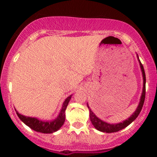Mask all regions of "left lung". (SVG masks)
<instances>
[{
	"label": "left lung",
	"instance_id": "1",
	"mask_svg": "<svg viewBox=\"0 0 157 157\" xmlns=\"http://www.w3.org/2000/svg\"><path fill=\"white\" fill-rule=\"evenodd\" d=\"M138 61H139L140 67H141V72H142V76H143V90H142V94H141V99H140L139 105H138L136 111L133 113L132 116H130V118H128L127 120H126L125 121H123V123H116V124H110V123H108L105 121H102L101 120H100L99 118L97 117L94 112L91 111V109H90V107H89L88 104H87V107H88L89 110H90V121L97 130H100V131H102V132H106V133L117 132V131H119V130H122V129L123 128H125V127H127V126L130 125V123H132L134 120H136V118L138 117L139 113L141 112V109H142V107H143L144 102H145V81H146V79H145V70H144L143 65L141 64L139 58H138Z\"/></svg>",
	"mask_w": 157,
	"mask_h": 157
}]
</instances>
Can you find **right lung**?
Instances as JSON below:
<instances>
[{"label": "right lung", "mask_w": 157, "mask_h": 157, "mask_svg": "<svg viewBox=\"0 0 157 157\" xmlns=\"http://www.w3.org/2000/svg\"><path fill=\"white\" fill-rule=\"evenodd\" d=\"M71 95L67 98L64 101L62 106V109L59 112V116L56 118V120L53 121H42L38 119L33 117H28V116H25L23 115L19 114V112L16 110V114L19 116V118L23 123L32 130H35L37 132L43 133V134H51V133L56 132V130H59L60 127L63 126L65 121V110L67 109V106L68 105L69 101H70Z\"/></svg>", "instance_id": "add662e5"}]
</instances>
